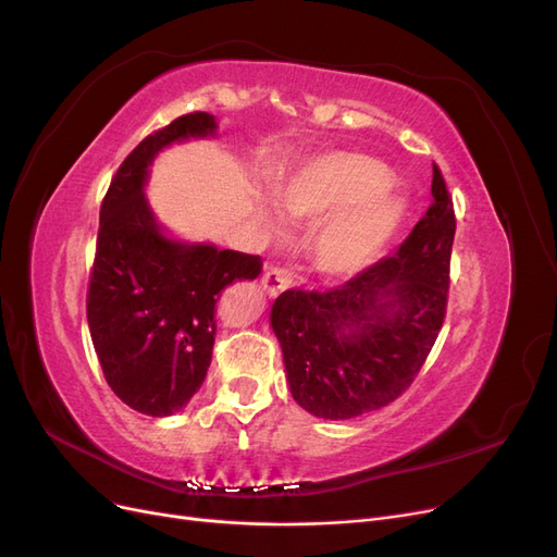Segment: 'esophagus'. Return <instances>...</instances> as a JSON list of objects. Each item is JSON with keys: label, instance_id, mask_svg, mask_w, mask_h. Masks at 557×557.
I'll list each match as a JSON object with an SVG mask.
<instances>
[{"label": "esophagus", "instance_id": "1", "mask_svg": "<svg viewBox=\"0 0 557 557\" xmlns=\"http://www.w3.org/2000/svg\"><path fill=\"white\" fill-rule=\"evenodd\" d=\"M290 283H293L290 272H288V269H281V267L267 269L264 276H262V288L267 290V295H272V297L281 295Z\"/></svg>", "mask_w": 557, "mask_h": 557}]
</instances>
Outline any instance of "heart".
<instances>
[{"label": "heart", "instance_id": "obj_1", "mask_svg": "<svg viewBox=\"0 0 557 557\" xmlns=\"http://www.w3.org/2000/svg\"><path fill=\"white\" fill-rule=\"evenodd\" d=\"M385 183L387 170L379 160L336 156L313 162L278 183L274 197L290 221L342 211L361 201L356 208L351 206L352 210L332 218L313 242V260L320 272L344 278L372 262L401 221V199L387 190L375 193Z\"/></svg>", "mask_w": 557, "mask_h": 557}]
</instances>
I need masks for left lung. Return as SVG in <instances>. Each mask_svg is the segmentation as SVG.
I'll list each match as a JSON object with an SVG mask.
<instances>
[{
  "instance_id": "obj_1",
  "label": "left lung",
  "mask_w": 557,
  "mask_h": 557,
  "mask_svg": "<svg viewBox=\"0 0 557 557\" xmlns=\"http://www.w3.org/2000/svg\"><path fill=\"white\" fill-rule=\"evenodd\" d=\"M432 205L395 256L330 290L293 288L272 307L290 393L318 418L346 420L395 401L418 376L448 305L453 197L432 162Z\"/></svg>"
}]
</instances>
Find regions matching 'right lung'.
I'll list each match as a JSON object with an SVG mask.
<instances>
[{
	"mask_svg": "<svg viewBox=\"0 0 557 557\" xmlns=\"http://www.w3.org/2000/svg\"><path fill=\"white\" fill-rule=\"evenodd\" d=\"M213 132V115L193 111L148 134L117 166L99 209L90 336L111 391L146 416H172L190 401L211 364L221 293L262 272L260 256L166 239L141 193L160 148Z\"/></svg>",
	"mask_w": 557,
	"mask_h": 557,
	"instance_id": "add662e5",
	"label": "right lung"
}]
</instances>
